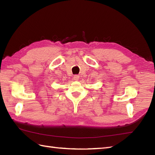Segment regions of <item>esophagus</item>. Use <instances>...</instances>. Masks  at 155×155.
<instances>
[{"instance_id":"esophagus-1","label":"esophagus","mask_w":155,"mask_h":155,"mask_svg":"<svg viewBox=\"0 0 155 155\" xmlns=\"http://www.w3.org/2000/svg\"><path fill=\"white\" fill-rule=\"evenodd\" d=\"M73 78H74V81H78V79H79V76H78V75H74Z\"/></svg>"}]
</instances>
